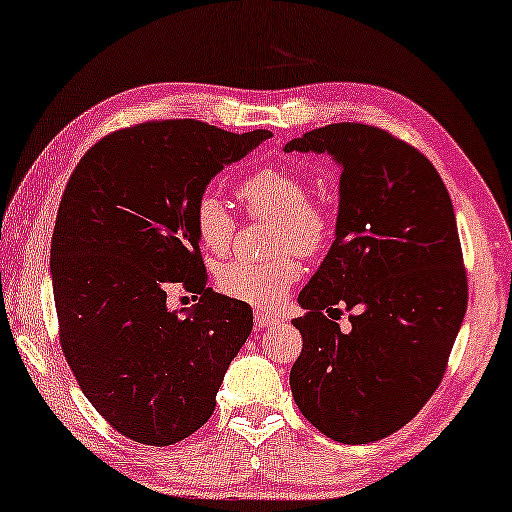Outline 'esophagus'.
Returning <instances> with one entry per match:
<instances>
[{
	"instance_id": "esophagus-1",
	"label": "esophagus",
	"mask_w": 512,
	"mask_h": 512,
	"mask_svg": "<svg viewBox=\"0 0 512 512\" xmlns=\"http://www.w3.org/2000/svg\"><path fill=\"white\" fill-rule=\"evenodd\" d=\"M278 319L271 317V315H264V312H255V329H269V326L276 324Z\"/></svg>"
}]
</instances>
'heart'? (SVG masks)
<instances>
[{
	"instance_id": "1",
	"label": "heart",
	"mask_w": 512,
	"mask_h": 512,
	"mask_svg": "<svg viewBox=\"0 0 512 512\" xmlns=\"http://www.w3.org/2000/svg\"><path fill=\"white\" fill-rule=\"evenodd\" d=\"M308 193V181L287 167H264L236 186L241 204L253 216L276 220L273 250H294L301 257H315L329 246L333 218L331 211ZM193 227L197 241L211 255H225L230 250L234 216L213 190H204L195 200ZM299 278L301 266L292 255H280L269 262L234 259L216 273L220 292L255 308H276Z\"/></svg>"
}]
</instances>
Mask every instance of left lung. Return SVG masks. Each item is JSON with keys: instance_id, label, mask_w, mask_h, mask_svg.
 I'll return each mask as SVG.
<instances>
[{"instance_id": "8db88e82", "label": "left lung", "mask_w": 512, "mask_h": 512, "mask_svg": "<svg viewBox=\"0 0 512 512\" xmlns=\"http://www.w3.org/2000/svg\"><path fill=\"white\" fill-rule=\"evenodd\" d=\"M342 167L335 241L292 319L303 349L289 372L296 407L340 444L407 425L444 379L467 312L451 195L421 151L377 126L331 124L285 144ZM352 309L353 329L333 323Z\"/></svg>"}]
</instances>
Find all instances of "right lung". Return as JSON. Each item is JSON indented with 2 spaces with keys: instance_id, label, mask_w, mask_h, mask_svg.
<instances>
[{
  "instance_id": "right-lung-1",
  "label": "right lung",
  "mask_w": 512,
  "mask_h": 512,
  "mask_svg": "<svg viewBox=\"0 0 512 512\" xmlns=\"http://www.w3.org/2000/svg\"><path fill=\"white\" fill-rule=\"evenodd\" d=\"M266 137L147 121L105 135L66 183L50 246L61 352L98 414L137 444L200 430L253 331L248 303L207 287L193 204ZM172 286L201 303L170 311Z\"/></svg>"
}]
</instances>
